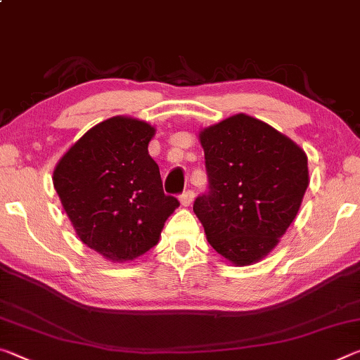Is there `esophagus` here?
<instances>
[{"label": "esophagus", "mask_w": 360, "mask_h": 360, "mask_svg": "<svg viewBox=\"0 0 360 360\" xmlns=\"http://www.w3.org/2000/svg\"><path fill=\"white\" fill-rule=\"evenodd\" d=\"M193 198H195V192L191 191V188H188V191L182 192L181 197H179L182 206H191V203L193 202Z\"/></svg>", "instance_id": "obj_1"}]
</instances>
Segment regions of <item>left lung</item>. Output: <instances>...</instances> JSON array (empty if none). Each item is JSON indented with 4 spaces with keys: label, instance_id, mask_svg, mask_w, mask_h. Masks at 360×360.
Here are the masks:
<instances>
[{
    "label": "left lung",
    "instance_id": "8db88e82",
    "mask_svg": "<svg viewBox=\"0 0 360 360\" xmlns=\"http://www.w3.org/2000/svg\"><path fill=\"white\" fill-rule=\"evenodd\" d=\"M208 191L193 202L214 251L251 265L294 221L308 187L307 154L273 127L236 114L200 133Z\"/></svg>",
    "mask_w": 360,
    "mask_h": 360
}]
</instances>
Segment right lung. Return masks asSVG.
Listing matches in <instances>:
<instances>
[{
	"mask_svg": "<svg viewBox=\"0 0 360 360\" xmlns=\"http://www.w3.org/2000/svg\"><path fill=\"white\" fill-rule=\"evenodd\" d=\"M154 133L143 120L108 119L72 144L53 172V187L77 236L108 260H133L154 248L179 206L163 192L148 152Z\"/></svg>",
	"mask_w": 360,
	"mask_h": 360,
	"instance_id": "right-lung-1",
	"label": "right lung"
}]
</instances>
